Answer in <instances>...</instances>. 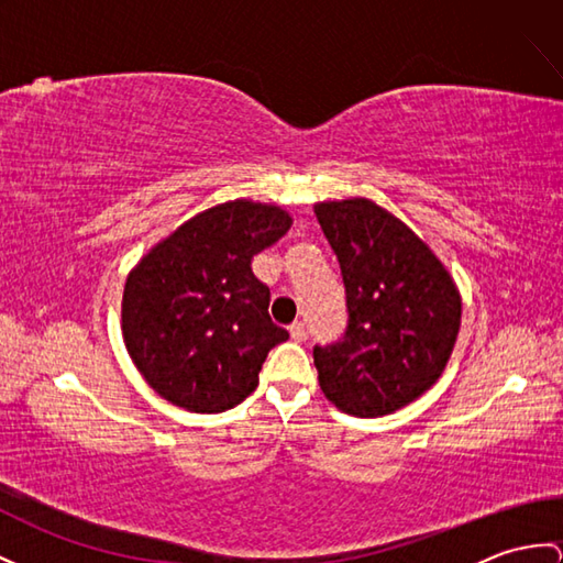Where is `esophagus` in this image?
I'll use <instances>...</instances> for the list:
<instances>
[{"label":"esophagus","instance_id":"esophagus-1","mask_svg":"<svg viewBox=\"0 0 563 563\" xmlns=\"http://www.w3.org/2000/svg\"><path fill=\"white\" fill-rule=\"evenodd\" d=\"M289 334H291L294 341H303V339H306V327H303V322H294V324L289 327Z\"/></svg>","mask_w":563,"mask_h":563}]
</instances>
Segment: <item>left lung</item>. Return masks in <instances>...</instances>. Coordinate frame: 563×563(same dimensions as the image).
I'll return each instance as SVG.
<instances>
[{"instance_id":"1","label":"left lung","mask_w":563,"mask_h":563,"mask_svg":"<svg viewBox=\"0 0 563 563\" xmlns=\"http://www.w3.org/2000/svg\"><path fill=\"white\" fill-rule=\"evenodd\" d=\"M339 260L349 324L314 346L320 389L355 418L394 413L442 377L461 327V294L430 245L367 198L314 205Z\"/></svg>"}]
</instances>
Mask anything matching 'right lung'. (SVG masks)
<instances>
[{"label": "right lung", "mask_w": 563, "mask_h": 563, "mask_svg": "<svg viewBox=\"0 0 563 563\" xmlns=\"http://www.w3.org/2000/svg\"><path fill=\"white\" fill-rule=\"evenodd\" d=\"M289 229L279 205L229 200L190 217L129 272L123 344L162 399L224 413L255 391L289 332L272 322L269 289L251 263Z\"/></svg>", "instance_id": "1"}]
</instances>
